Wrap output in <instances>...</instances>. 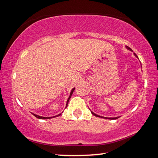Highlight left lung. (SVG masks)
I'll return each instance as SVG.
<instances>
[{
  "mask_svg": "<svg viewBox=\"0 0 158 158\" xmlns=\"http://www.w3.org/2000/svg\"><path fill=\"white\" fill-rule=\"evenodd\" d=\"M127 47V48H128V50H130V51H132V49L131 48H129L128 47ZM133 54H134V55H135V57H137L138 58V56H137V55L135 54V53H133ZM91 113L93 114V115H94L95 116H98V117H101V118H108V119H116V118H118V117H119V116H117V117H110V118H107V117H104V116H99V115H98V114H94V112H93V111H91Z\"/></svg>",
  "mask_w": 158,
  "mask_h": 158,
  "instance_id": "1",
  "label": "left lung"
}]
</instances>
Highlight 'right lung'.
I'll return each instance as SVG.
<instances>
[{
    "mask_svg": "<svg viewBox=\"0 0 158 158\" xmlns=\"http://www.w3.org/2000/svg\"><path fill=\"white\" fill-rule=\"evenodd\" d=\"M74 90H75V87H74V88H73V89H72V90H71V93H70L69 98H68V99H67V102H66V106H65V107H67L68 104H69V99H71L72 94H73V91H74ZM31 114H33L34 116H36V117H37V118H40V119H47V118H52V117H56V116H60V114H58V115L55 116H51V117H45V116H39V115L35 114H33V113H31Z\"/></svg>",
    "mask_w": 158,
    "mask_h": 158,
    "instance_id": "right-lung-1",
    "label": "right lung"
}]
</instances>
